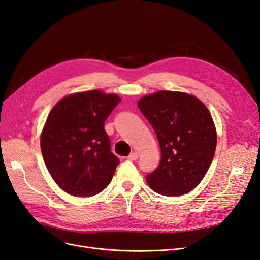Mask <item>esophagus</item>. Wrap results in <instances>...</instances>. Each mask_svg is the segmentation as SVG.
<instances>
[{"label":"esophagus","instance_id":"obj_1","mask_svg":"<svg viewBox=\"0 0 260 260\" xmlns=\"http://www.w3.org/2000/svg\"><path fill=\"white\" fill-rule=\"evenodd\" d=\"M138 157H139L138 154L133 152V153H131V154L127 157V159H129V160H131V161H135V160L138 159Z\"/></svg>","mask_w":260,"mask_h":260}]
</instances>
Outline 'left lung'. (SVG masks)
I'll list each match as a JSON object with an SVG mask.
<instances>
[{
  "mask_svg": "<svg viewBox=\"0 0 260 260\" xmlns=\"http://www.w3.org/2000/svg\"><path fill=\"white\" fill-rule=\"evenodd\" d=\"M141 113L160 146L159 166L146 175L149 187L179 196L199 185L214 158L217 135L207 107L185 93L159 91L141 99Z\"/></svg>",
  "mask_w": 260,
  "mask_h": 260,
  "instance_id": "obj_1",
  "label": "left lung"
}]
</instances>
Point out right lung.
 I'll return each mask as SVG.
<instances>
[{
    "instance_id": "right-lung-1",
    "label": "right lung",
    "mask_w": 260,
    "mask_h": 260,
    "mask_svg": "<svg viewBox=\"0 0 260 260\" xmlns=\"http://www.w3.org/2000/svg\"><path fill=\"white\" fill-rule=\"evenodd\" d=\"M120 101L93 90L66 96L51 111L41 151L52 178L68 194L95 195L112 181L119 158L111 151L104 122Z\"/></svg>"
}]
</instances>
